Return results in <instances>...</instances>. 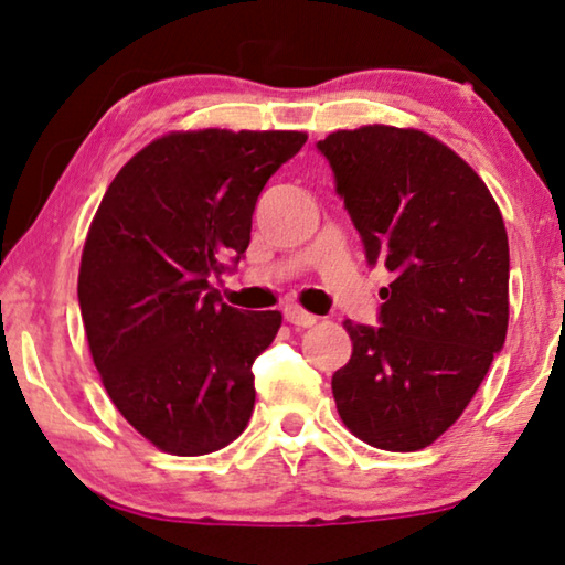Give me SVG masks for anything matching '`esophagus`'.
Masks as SVG:
<instances>
[{
    "instance_id": "1",
    "label": "esophagus",
    "mask_w": 565,
    "mask_h": 565,
    "mask_svg": "<svg viewBox=\"0 0 565 565\" xmlns=\"http://www.w3.org/2000/svg\"><path fill=\"white\" fill-rule=\"evenodd\" d=\"M282 313H285V321L292 323V327H298V329H311V327H316V321H319L313 313L303 311L300 306H285Z\"/></svg>"
}]
</instances>
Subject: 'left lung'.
<instances>
[{"label": "left lung", "mask_w": 565, "mask_h": 565, "mask_svg": "<svg viewBox=\"0 0 565 565\" xmlns=\"http://www.w3.org/2000/svg\"><path fill=\"white\" fill-rule=\"evenodd\" d=\"M360 231L381 290V327L344 321L352 358L331 377L362 443L414 452L466 412L504 347L509 242L481 177L416 128L362 126L316 143Z\"/></svg>", "instance_id": "8db88e82"}]
</instances>
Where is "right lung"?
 <instances>
[{
	"label": "right lung",
	"instance_id": "right-lung-1",
	"mask_svg": "<svg viewBox=\"0 0 565 565\" xmlns=\"http://www.w3.org/2000/svg\"><path fill=\"white\" fill-rule=\"evenodd\" d=\"M306 138L174 130L115 174L92 218L76 285L92 360L159 450L215 452L249 424L252 365L282 316L221 303L211 280L244 257L262 188Z\"/></svg>",
	"mask_w": 565,
	"mask_h": 565
}]
</instances>
